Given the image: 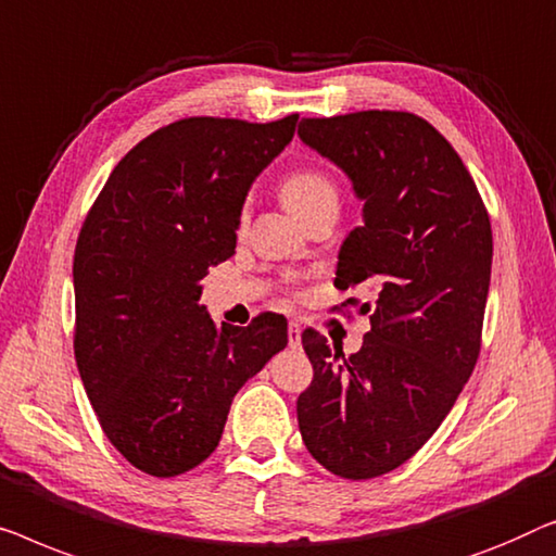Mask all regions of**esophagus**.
Returning <instances> with one entry per match:
<instances>
[{"label": "esophagus", "instance_id": "1", "mask_svg": "<svg viewBox=\"0 0 556 556\" xmlns=\"http://www.w3.org/2000/svg\"><path fill=\"white\" fill-rule=\"evenodd\" d=\"M287 338H289V348H300V342H302V327L296 325V323H289V327H287Z\"/></svg>", "mask_w": 556, "mask_h": 556}]
</instances>
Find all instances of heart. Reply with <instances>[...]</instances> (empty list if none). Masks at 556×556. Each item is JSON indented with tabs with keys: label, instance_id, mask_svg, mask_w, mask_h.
Wrapping results in <instances>:
<instances>
[{
	"label": "heart",
	"instance_id": "heart-1",
	"mask_svg": "<svg viewBox=\"0 0 556 556\" xmlns=\"http://www.w3.org/2000/svg\"><path fill=\"white\" fill-rule=\"evenodd\" d=\"M281 199L300 218H307L325 206H338L340 191L334 178L317 166L296 168L281 181ZM247 222V208L241 211L239 224Z\"/></svg>",
	"mask_w": 556,
	"mask_h": 556
}]
</instances>
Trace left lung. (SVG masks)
Here are the masks:
<instances>
[{"instance_id": "8db88e82", "label": "left lung", "mask_w": 556, "mask_h": 556, "mask_svg": "<svg viewBox=\"0 0 556 556\" xmlns=\"http://www.w3.org/2000/svg\"><path fill=\"white\" fill-rule=\"evenodd\" d=\"M300 138L365 201L334 287H363L372 304L348 300L370 315L355 355L302 332L315 375L296 420L327 471L375 479L416 456L471 378L494 254L489 211L453 146L413 113L302 118Z\"/></svg>"}]
</instances>
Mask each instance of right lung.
<instances>
[{"label":"right lung","instance_id":"add662e5","mask_svg":"<svg viewBox=\"0 0 556 556\" xmlns=\"http://www.w3.org/2000/svg\"><path fill=\"white\" fill-rule=\"evenodd\" d=\"M300 115L181 118L113 168L75 247V359L100 428L138 471L170 479L222 441L233 395L287 348V319L222 325L199 304L229 260L249 186Z\"/></svg>","mask_w":556,"mask_h":556}]
</instances>
